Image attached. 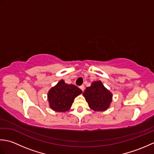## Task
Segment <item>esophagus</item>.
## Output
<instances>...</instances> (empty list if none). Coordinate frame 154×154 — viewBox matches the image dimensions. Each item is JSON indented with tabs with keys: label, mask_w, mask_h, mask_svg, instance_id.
I'll return each instance as SVG.
<instances>
[{
	"label": "esophagus",
	"mask_w": 154,
	"mask_h": 154,
	"mask_svg": "<svg viewBox=\"0 0 154 154\" xmlns=\"http://www.w3.org/2000/svg\"><path fill=\"white\" fill-rule=\"evenodd\" d=\"M80 89L82 90L83 91H84V90H85V86L84 85H81V86H80Z\"/></svg>",
	"instance_id": "34e87169"
}]
</instances>
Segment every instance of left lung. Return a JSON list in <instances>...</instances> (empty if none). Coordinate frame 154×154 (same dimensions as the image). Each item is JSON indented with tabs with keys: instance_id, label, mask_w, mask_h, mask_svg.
Returning <instances> with one entry per match:
<instances>
[{
	"instance_id": "1",
	"label": "left lung",
	"mask_w": 154,
	"mask_h": 154,
	"mask_svg": "<svg viewBox=\"0 0 154 154\" xmlns=\"http://www.w3.org/2000/svg\"><path fill=\"white\" fill-rule=\"evenodd\" d=\"M89 106L94 111H104L112 102V94L106 89L100 81H94L83 93Z\"/></svg>"
}]
</instances>
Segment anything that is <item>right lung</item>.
<instances>
[{
	"label": "right lung",
	"mask_w": 154,
	"mask_h": 154,
	"mask_svg": "<svg viewBox=\"0 0 154 154\" xmlns=\"http://www.w3.org/2000/svg\"><path fill=\"white\" fill-rule=\"evenodd\" d=\"M82 93L79 88L74 85H68L61 79L48 91V99L50 107L56 112L69 110L75 97Z\"/></svg>",
	"instance_id": "1"
}]
</instances>
